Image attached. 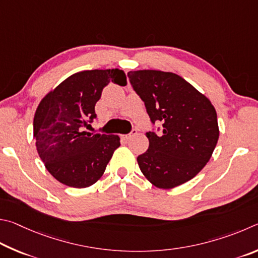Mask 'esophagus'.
<instances>
[{"label": "esophagus", "instance_id": "esophagus-1", "mask_svg": "<svg viewBox=\"0 0 258 258\" xmlns=\"http://www.w3.org/2000/svg\"><path fill=\"white\" fill-rule=\"evenodd\" d=\"M137 134V130L136 129H133V132L130 133V134H126V135H121V138L122 139H129V138H132V137H134L135 135Z\"/></svg>", "mask_w": 258, "mask_h": 258}]
</instances>
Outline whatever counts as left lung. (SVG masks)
<instances>
[{"label":"left lung","instance_id":"left-lung-1","mask_svg":"<svg viewBox=\"0 0 258 258\" xmlns=\"http://www.w3.org/2000/svg\"><path fill=\"white\" fill-rule=\"evenodd\" d=\"M133 88L145 103L151 121L162 133H146L148 150L137 157L143 174L161 189L189 181L210 161L219 141L218 115L205 95L172 72H128Z\"/></svg>","mask_w":258,"mask_h":258}]
</instances>
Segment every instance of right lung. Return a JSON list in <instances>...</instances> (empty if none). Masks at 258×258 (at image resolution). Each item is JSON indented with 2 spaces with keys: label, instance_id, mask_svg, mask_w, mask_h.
Wrapping results in <instances>:
<instances>
[{
  "label": "right lung",
  "instance_id": "obj_1",
  "mask_svg": "<svg viewBox=\"0 0 258 258\" xmlns=\"http://www.w3.org/2000/svg\"><path fill=\"white\" fill-rule=\"evenodd\" d=\"M110 83L126 85L125 74L119 69L77 72L51 90L35 112L38 155L48 172L66 186H92L120 146L117 135H93L84 129L96 117L95 104Z\"/></svg>",
  "mask_w": 258,
  "mask_h": 258
}]
</instances>
